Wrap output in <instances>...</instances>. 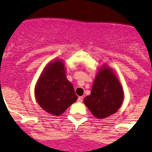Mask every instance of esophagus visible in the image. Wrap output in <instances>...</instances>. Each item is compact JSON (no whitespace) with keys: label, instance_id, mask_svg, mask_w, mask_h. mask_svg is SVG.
Listing matches in <instances>:
<instances>
[{"label":"esophagus","instance_id":"34e87169","mask_svg":"<svg viewBox=\"0 0 152 152\" xmlns=\"http://www.w3.org/2000/svg\"><path fill=\"white\" fill-rule=\"evenodd\" d=\"M83 97H78V100H77V102H83Z\"/></svg>","mask_w":152,"mask_h":152}]
</instances>
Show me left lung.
Wrapping results in <instances>:
<instances>
[{
	"label": "left lung",
	"mask_w": 152,
	"mask_h": 152,
	"mask_svg": "<svg viewBox=\"0 0 152 152\" xmlns=\"http://www.w3.org/2000/svg\"><path fill=\"white\" fill-rule=\"evenodd\" d=\"M124 99V92L114 71L102 65L95 76L91 94L83 100L85 105L97 119H104L119 110Z\"/></svg>",
	"instance_id": "obj_1"
}]
</instances>
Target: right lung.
<instances>
[{
  "label": "right lung",
  "mask_w": 152,
  "mask_h": 152,
  "mask_svg": "<svg viewBox=\"0 0 152 152\" xmlns=\"http://www.w3.org/2000/svg\"><path fill=\"white\" fill-rule=\"evenodd\" d=\"M65 72L64 61L54 59L44 67L34 90L41 108L56 116L61 115L78 98Z\"/></svg>",
  "instance_id": "1"
}]
</instances>
